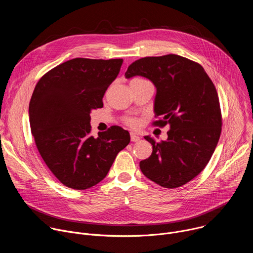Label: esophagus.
<instances>
[{"label":"esophagus","instance_id":"1","mask_svg":"<svg viewBox=\"0 0 253 253\" xmlns=\"http://www.w3.org/2000/svg\"><path fill=\"white\" fill-rule=\"evenodd\" d=\"M130 136H131V141L132 142H137V141H139L140 140V136L138 135V134H136V133H131L130 134Z\"/></svg>","mask_w":253,"mask_h":253}]
</instances>
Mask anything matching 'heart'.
<instances>
[{"mask_svg": "<svg viewBox=\"0 0 253 253\" xmlns=\"http://www.w3.org/2000/svg\"><path fill=\"white\" fill-rule=\"evenodd\" d=\"M134 80H143V79H134ZM127 122H128V124L131 125V126H135L136 123H137L136 120H134V119H129Z\"/></svg>", "mask_w": 253, "mask_h": 253, "instance_id": "obj_1", "label": "heart"}]
</instances>
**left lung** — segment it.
I'll list each match as a JSON object with an SVG mask.
<instances>
[{"instance_id":"obj_1","label":"left lung","mask_w":253,"mask_h":253,"mask_svg":"<svg viewBox=\"0 0 253 253\" xmlns=\"http://www.w3.org/2000/svg\"><path fill=\"white\" fill-rule=\"evenodd\" d=\"M141 76L155 88V125H169L168 138L156 142L145 136L153 151L140 162L151 181L165 188L180 187L197 176L209 162L221 133L217 92L203 67L170 54L145 57L132 63L126 79Z\"/></svg>"}]
</instances>
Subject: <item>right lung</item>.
<instances>
[{
    "label": "right lung",
    "instance_id": "right-lung-1",
    "mask_svg": "<svg viewBox=\"0 0 253 253\" xmlns=\"http://www.w3.org/2000/svg\"><path fill=\"white\" fill-rule=\"evenodd\" d=\"M122 59L75 58L50 70L36 85L29 105L31 131L51 172L65 186L88 189L106 177L130 134L112 126L91 136L93 109L118 76Z\"/></svg>",
    "mask_w": 253,
    "mask_h": 253
}]
</instances>
